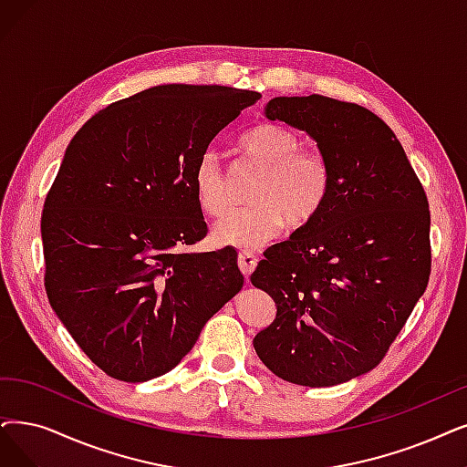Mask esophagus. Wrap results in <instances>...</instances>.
Returning <instances> with one entry per match:
<instances>
[{"instance_id":"esophagus-1","label":"esophagus","mask_w":467,"mask_h":467,"mask_svg":"<svg viewBox=\"0 0 467 467\" xmlns=\"http://www.w3.org/2000/svg\"><path fill=\"white\" fill-rule=\"evenodd\" d=\"M256 263H258V258L253 253H249V251H241L237 254V265H239V270L244 272L245 279H249L251 272L256 268Z\"/></svg>"}]
</instances>
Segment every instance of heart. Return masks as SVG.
<instances>
[{"label": "heart", "instance_id": "obj_1", "mask_svg": "<svg viewBox=\"0 0 467 467\" xmlns=\"http://www.w3.org/2000/svg\"><path fill=\"white\" fill-rule=\"evenodd\" d=\"M239 151L258 169L249 193V207L223 211L230 204L226 166L218 151L207 149L193 171L195 195L201 209L223 214L213 228L218 245L258 249L282 234L285 222L301 228L324 207L331 188L326 157L314 149H303V140L282 124H260L241 138Z\"/></svg>", "mask_w": 467, "mask_h": 467}]
</instances>
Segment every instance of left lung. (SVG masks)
Instances as JSON below:
<instances>
[{
  "label": "left lung",
  "instance_id": "8db88e82",
  "mask_svg": "<svg viewBox=\"0 0 467 467\" xmlns=\"http://www.w3.org/2000/svg\"><path fill=\"white\" fill-rule=\"evenodd\" d=\"M265 113L316 141L331 188L316 218L253 272L277 306L253 345L289 383H345L385 358L427 287V195L393 130L366 107L312 93L274 98Z\"/></svg>",
  "mask_w": 467,
  "mask_h": 467
}]
</instances>
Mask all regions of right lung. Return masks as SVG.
Wrapping results in <instances>:
<instances>
[{
  "mask_svg": "<svg viewBox=\"0 0 467 467\" xmlns=\"http://www.w3.org/2000/svg\"><path fill=\"white\" fill-rule=\"evenodd\" d=\"M258 91L166 84L110 103L67 147L44 202L46 293L107 376L140 383L180 364L244 287L234 251L183 253L207 235L193 171Z\"/></svg>",
  "mask_w": 467,
  "mask_h": 467,
  "instance_id": "obj_1",
  "label": "right lung"
}]
</instances>
